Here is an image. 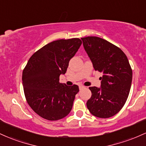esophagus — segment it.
Here are the masks:
<instances>
[{
	"label": "esophagus",
	"instance_id": "esophagus-1",
	"mask_svg": "<svg viewBox=\"0 0 146 146\" xmlns=\"http://www.w3.org/2000/svg\"><path fill=\"white\" fill-rule=\"evenodd\" d=\"M85 88V86H82V85H80V86H79V88H80V90H82V89H83V88Z\"/></svg>",
	"mask_w": 146,
	"mask_h": 146
}]
</instances>
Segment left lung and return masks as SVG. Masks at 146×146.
Listing matches in <instances>:
<instances>
[{
  "instance_id": "1",
  "label": "left lung",
  "mask_w": 146,
  "mask_h": 146,
  "mask_svg": "<svg viewBox=\"0 0 146 146\" xmlns=\"http://www.w3.org/2000/svg\"><path fill=\"white\" fill-rule=\"evenodd\" d=\"M84 47L95 71L103 73L101 88L89 87L92 95L86 102L90 113L100 118H109L123 108L130 93L132 71L123 51L103 38H82Z\"/></svg>"
}]
</instances>
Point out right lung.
<instances>
[{"mask_svg": "<svg viewBox=\"0 0 146 146\" xmlns=\"http://www.w3.org/2000/svg\"><path fill=\"white\" fill-rule=\"evenodd\" d=\"M82 43L77 38L51 42L35 52L23 70L22 80L27 102L45 119H61L72 109L79 87L60 83V75L66 73L70 60Z\"/></svg>", "mask_w": 146, "mask_h": 146, "instance_id": "obj_1", "label": "right lung"}]
</instances>
